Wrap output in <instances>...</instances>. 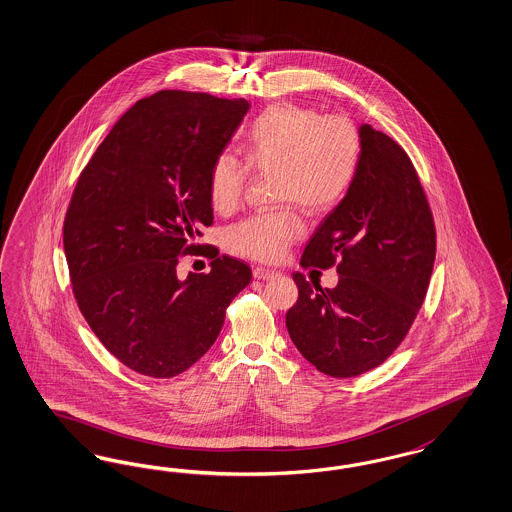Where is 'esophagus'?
I'll return each instance as SVG.
<instances>
[{"label":"esophagus","instance_id":"obj_1","mask_svg":"<svg viewBox=\"0 0 512 512\" xmlns=\"http://www.w3.org/2000/svg\"><path fill=\"white\" fill-rule=\"evenodd\" d=\"M252 275H254V279H256V281H269V279H273V277L277 275V271L267 269V267H254Z\"/></svg>","mask_w":512,"mask_h":512}]
</instances>
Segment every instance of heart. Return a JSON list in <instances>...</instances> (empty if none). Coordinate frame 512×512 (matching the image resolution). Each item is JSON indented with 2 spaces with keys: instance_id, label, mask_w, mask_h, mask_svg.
<instances>
[{
  "instance_id": "heart-1",
  "label": "heart",
  "mask_w": 512,
  "mask_h": 512,
  "mask_svg": "<svg viewBox=\"0 0 512 512\" xmlns=\"http://www.w3.org/2000/svg\"><path fill=\"white\" fill-rule=\"evenodd\" d=\"M241 164L231 154H216L209 167V198L226 215L239 207L248 169L275 173L277 203L297 205L309 215L333 209L358 177L362 137L347 116H324L292 103L271 105L248 124L243 135ZM301 235V220L284 209L252 216L226 235L230 252L256 262H279Z\"/></svg>"
}]
</instances>
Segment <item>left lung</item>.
Wrapping results in <instances>:
<instances>
[{"label":"left lung","instance_id":"1","mask_svg":"<svg viewBox=\"0 0 512 512\" xmlns=\"http://www.w3.org/2000/svg\"><path fill=\"white\" fill-rule=\"evenodd\" d=\"M362 162L347 196L316 228L303 267L337 265L322 288L294 273L290 339L307 362L335 379L386 362L411 330L435 262V224L407 152L386 133L360 126Z\"/></svg>","mask_w":512,"mask_h":512}]
</instances>
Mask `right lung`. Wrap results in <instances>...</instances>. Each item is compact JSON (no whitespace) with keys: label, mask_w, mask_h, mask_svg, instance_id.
Instances as JSON below:
<instances>
[{"label":"right lung","mask_w":512,"mask_h":512,"mask_svg":"<svg viewBox=\"0 0 512 512\" xmlns=\"http://www.w3.org/2000/svg\"><path fill=\"white\" fill-rule=\"evenodd\" d=\"M250 109L247 99L160 90L139 99L84 167L64 220L73 294L103 347L133 371L177 377L213 347L250 279L220 256L209 273L177 264L213 224L209 167Z\"/></svg>","instance_id":"right-lung-1"}]
</instances>
